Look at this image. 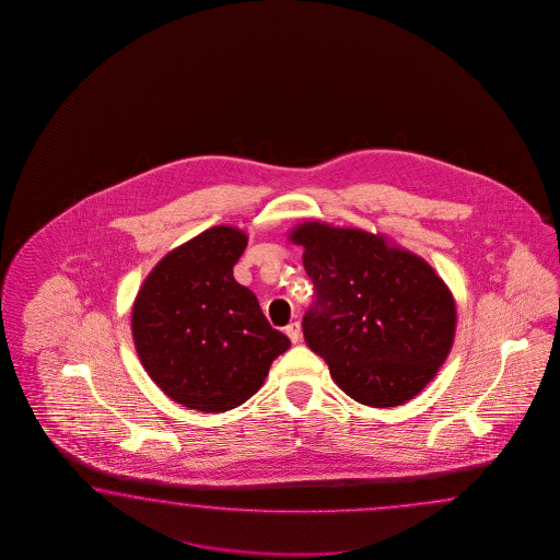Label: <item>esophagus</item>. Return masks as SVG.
<instances>
[{
    "instance_id": "34e87169",
    "label": "esophagus",
    "mask_w": 560,
    "mask_h": 560,
    "mask_svg": "<svg viewBox=\"0 0 560 560\" xmlns=\"http://www.w3.org/2000/svg\"><path fill=\"white\" fill-rule=\"evenodd\" d=\"M285 334H288V338H290L294 345L300 342V334H302L300 322H292V324H288V326H285Z\"/></svg>"
}]
</instances>
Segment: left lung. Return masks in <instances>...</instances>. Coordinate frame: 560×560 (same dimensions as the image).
<instances>
[{"label":"left lung","mask_w":560,"mask_h":560,"mask_svg":"<svg viewBox=\"0 0 560 560\" xmlns=\"http://www.w3.org/2000/svg\"><path fill=\"white\" fill-rule=\"evenodd\" d=\"M290 240L304 246L314 302L306 345L360 405H405L429 384L453 348L451 290L422 258L354 228L306 222Z\"/></svg>","instance_id":"8db88e82"}]
</instances>
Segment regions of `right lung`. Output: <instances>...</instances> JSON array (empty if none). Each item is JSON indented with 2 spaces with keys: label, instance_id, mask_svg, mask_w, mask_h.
<instances>
[{
  "label": "right lung",
  "instance_id": "add662e5",
  "mask_svg": "<svg viewBox=\"0 0 560 560\" xmlns=\"http://www.w3.org/2000/svg\"><path fill=\"white\" fill-rule=\"evenodd\" d=\"M248 238L214 226L166 254L131 310V332L150 378L178 405L226 412L258 393L290 348L258 298L234 280Z\"/></svg>",
  "mask_w": 560,
  "mask_h": 560
}]
</instances>
